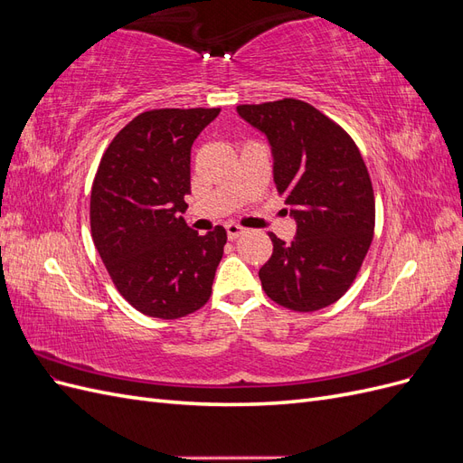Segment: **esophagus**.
I'll list each match as a JSON object with an SVG mask.
<instances>
[{
    "mask_svg": "<svg viewBox=\"0 0 463 463\" xmlns=\"http://www.w3.org/2000/svg\"><path fill=\"white\" fill-rule=\"evenodd\" d=\"M226 232H228V240H230V241H233V240H237V237H240L245 230H243L241 226H237V223H228V226H226Z\"/></svg>",
    "mask_w": 463,
    "mask_h": 463,
    "instance_id": "34e87169",
    "label": "esophagus"
}]
</instances>
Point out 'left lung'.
<instances>
[{
  "mask_svg": "<svg viewBox=\"0 0 463 463\" xmlns=\"http://www.w3.org/2000/svg\"><path fill=\"white\" fill-rule=\"evenodd\" d=\"M237 114L269 138L276 189L298 223L289 245L269 233L274 250L259 270L262 289L291 311L325 309L352 286L373 241L367 165L354 138L307 102L243 104Z\"/></svg>",
  "mask_w": 463,
  "mask_h": 463,
  "instance_id": "left-lung-1",
  "label": "left lung"
}]
</instances>
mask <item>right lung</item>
<instances>
[{
    "mask_svg": "<svg viewBox=\"0 0 463 463\" xmlns=\"http://www.w3.org/2000/svg\"><path fill=\"white\" fill-rule=\"evenodd\" d=\"M220 108L138 114L114 137L90 193L94 245L121 296L143 315L172 320L208 301L228 241L216 226L193 232L191 146Z\"/></svg>",
    "mask_w": 463,
    "mask_h": 463,
    "instance_id": "add662e5",
    "label": "right lung"
}]
</instances>
